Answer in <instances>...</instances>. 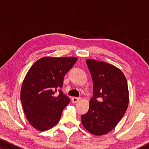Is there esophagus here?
<instances>
[{
    "label": "esophagus",
    "instance_id": "1",
    "mask_svg": "<svg viewBox=\"0 0 149 149\" xmlns=\"http://www.w3.org/2000/svg\"><path fill=\"white\" fill-rule=\"evenodd\" d=\"M80 99H81L79 97H73L72 99V102H74V103H76L78 101H79Z\"/></svg>",
    "mask_w": 149,
    "mask_h": 149
}]
</instances>
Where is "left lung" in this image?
Returning <instances> with one entry per match:
<instances>
[{"instance_id":"1","label":"left lung","mask_w":149,"mask_h":149,"mask_svg":"<svg viewBox=\"0 0 149 149\" xmlns=\"http://www.w3.org/2000/svg\"><path fill=\"white\" fill-rule=\"evenodd\" d=\"M86 63L92 77L93 93L89 109L81 120L91 133L104 135L114 129L127 110V80L123 72L112 64L92 59Z\"/></svg>"}]
</instances>
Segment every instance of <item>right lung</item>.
<instances>
[{"label": "right lung", "mask_w": 149, "mask_h": 149, "mask_svg": "<svg viewBox=\"0 0 149 149\" xmlns=\"http://www.w3.org/2000/svg\"><path fill=\"white\" fill-rule=\"evenodd\" d=\"M75 57H43L30 68L22 84L20 99L25 114L33 127L46 131L59 122L70 99L61 90L66 73L74 66Z\"/></svg>", "instance_id": "obj_1"}]
</instances>
